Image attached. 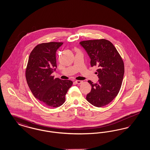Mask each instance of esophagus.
<instances>
[{
	"mask_svg": "<svg viewBox=\"0 0 150 150\" xmlns=\"http://www.w3.org/2000/svg\"><path fill=\"white\" fill-rule=\"evenodd\" d=\"M75 83L76 84H81L83 83V81H81V80H76L75 81Z\"/></svg>",
	"mask_w": 150,
	"mask_h": 150,
	"instance_id": "obj_1",
	"label": "esophagus"
}]
</instances>
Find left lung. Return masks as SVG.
Instances as JSON below:
<instances>
[{
	"label": "left lung",
	"instance_id": "8db88e82",
	"mask_svg": "<svg viewBox=\"0 0 150 150\" xmlns=\"http://www.w3.org/2000/svg\"><path fill=\"white\" fill-rule=\"evenodd\" d=\"M91 58V65L97 66L98 83L88 82L92 86L86 100L96 107L105 106L117 96L121 88L124 64L120 54L111 42L105 39L80 42Z\"/></svg>",
	"mask_w": 150,
	"mask_h": 150
}]
</instances>
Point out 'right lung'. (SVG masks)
Instances as JSON below:
<instances>
[{"instance_id":"add662e5","label":"right lung","mask_w":150,"mask_h":150,"mask_svg":"<svg viewBox=\"0 0 150 150\" xmlns=\"http://www.w3.org/2000/svg\"><path fill=\"white\" fill-rule=\"evenodd\" d=\"M62 44L50 42L37 45L30 54L25 72L28 84L34 97L52 108L64 104L65 96L73 83L52 75L57 67L56 51Z\"/></svg>"}]
</instances>
